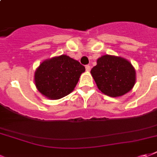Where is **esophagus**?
<instances>
[{"label": "esophagus", "instance_id": "1", "mask_svg": "<svg viewBox=\"0 0 157 157\" xmlns=\"http://www.w3.org/2000/svg\"><path fill=\"white\" fill-rule=\"evenodd\" d=\"M85 68H86L87 72H90V65H87V66H85Z\"/></svg>", "mask_w": 157, "mask_h": 157}]
</instances>
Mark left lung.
Wrapping results in <instances>:
<instances>
[{
	"mask_svg": "<svg viewBox=\"0 0 157 157\" xmlns=\"http://www.w3.org/2000/svg\"><path fill=\"white\" fill-rule=\"evenodd\" d=\"M90 74L96 85L105 95L117 98L133 89L136 80V69L130 61L122 57L103 55Z\"/></svg>",
	"mask_w": 157,
	"mask_h": 157,
	"instance_id": "obj_1",
	"label": "left lung"
}]
</instances>
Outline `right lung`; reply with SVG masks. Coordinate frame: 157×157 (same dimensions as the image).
Here are the masks:
<instances>
[{"mask_svg": "<svg viewBox=\"0 0 157 157\" xmlns=\"http://www.w3.org/2000/svg\"><path fill=\"white\" fill-rule=\"evenodd\" d=\"M85 67L67 55L48 58L34 74L36 90L50 99H59L74 91Z\"/></svg>", "mask_w": 157, "mask_h": 157, "instance_id": "1", "label": "right lung"}]
</instances>
